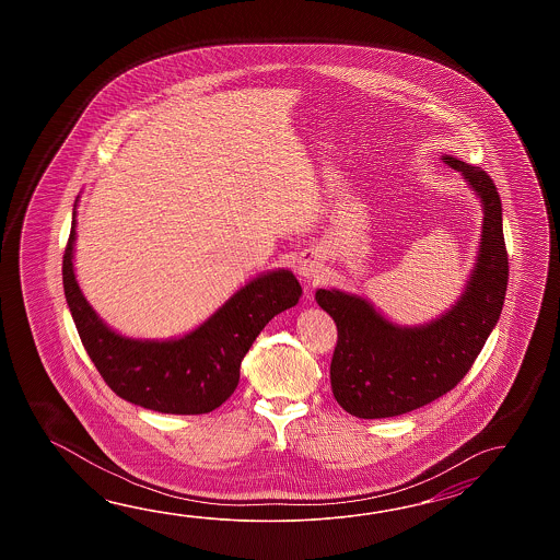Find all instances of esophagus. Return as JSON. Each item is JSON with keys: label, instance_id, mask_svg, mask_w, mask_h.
Listing matches in <instances>:
<instances>
[{"label": "esophagus", "instance_id": "1", "mask_svg": "<svg viewBox=\"0 0 560 560\" xmlns=\"http://www.w3.org/2000/svg\"><path fill=\"white\" fill-rule=\"evenodd\" d=\"M322 258L318 252L306 250L302 256H300V260H298V275L304 276V278H318V275L322 272Z\"/></svg>", "mask_w": 560, "mask_h": 560}]
</instances>
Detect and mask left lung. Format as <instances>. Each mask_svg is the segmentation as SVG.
Masks as SVG:
<instances>
[{"label": "left lung", "instance_id": "1", "mask_svg": "<svg viewBox=\"0 0 560 560\" xmlns=\"http://www.w3.org/2000/svg\"><path fill=\"white\" fill-rule=\"evenodd\" d=\"M442 160L465 176L485 210L475 270L453 308L424 326H398L362 296L316 292L318 306L338 328L330 364L334 398L352 417H400L451 393L499 322L509 282L499 191L485 170L453 155Z\"/></svg>", "mask_w": 560, "mask_h": 560}]
</instances>
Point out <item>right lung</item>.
Here are the masks:
<instances>
[{
    "mask_svg": "<svg viewBox=\"0 0 560 560\" xmlns=\"http://www.w3.org/2000/svg\"><path fill=\"white\" fill-rule=\"evenodd\" d=\"M75 212L63 254V292L97 372L119 398L164 415H206L236 390L242 358L276 314L296 306L302 288L290 270L242 285L196 330L174 340H133L114 332L88 304L73 272Z\"/></svg>",
    "mask_w": 560,
    "mask_h": 560,
    "instance_id": "1",
    "label": "right lung"
}]
</instances>
